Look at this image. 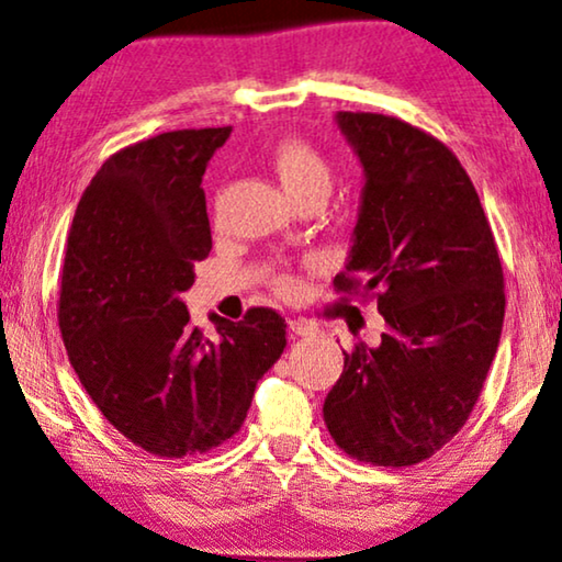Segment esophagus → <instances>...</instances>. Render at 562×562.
Instances as JSON below:
<instances>
[{
  "instance_id": "34e87169",
  "label": "esophagus",
  "mask_w": 562,
  "mask_h": 562,
  "mask_svg": "<svg viewBox=\"0 0 562 562\" xmlns=\"http://www.w3.org/2000/svg\"><path fill=\"white\" fill-rule=\"evenodd\" d=\"M316 324L313 321H305V318H295L290 321V331H293L295 336H311L313 331H316Z\"/></svg>"
}]
</instances>
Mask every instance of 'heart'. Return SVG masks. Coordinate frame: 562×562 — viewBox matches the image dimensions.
I'll use <instances>...</instances> for the list:
<instances>
[{
  "instance_id": "b5f03b06",
  "label": "heart",
  "mask_w": 562,
  "mask_h": 562,
  "mask_svg": "<svg viewBox=\"0 0 562 562\" xmlns=\"http://www.w3.org/2000/svg\"><path fill=\"white\" fill-rule=\"evenodd\" d=\"M274 171L290 194L301 192L305 187L331 182V169H328L324 156L301 138H290L280 144L274 151ZM280 285L288 288V280H280Z\"/></svg>"
}]
</instances>
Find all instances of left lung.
I'll return each instance as SVG.
<instances>
[{
	"mask_svg": "<svg viewBox=\"0 0 562 562\" xmlns=\"http://www.w3.org/2000/svg\"><path fill=\"white\" fill-rule=\"evenodd\" d=\"M362 164L347 272L334 285L378 290L387 331L357 341L324 401L334 442L383 468L416 465L465 426L501 328L504 269L468 171L429 133L378 112H336Z\"/></svg>",
	"mask_w": 562,
	"mask_h": 562,
	"instance_id": "1",
	"label": "left lung"
}]
</instances>
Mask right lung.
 I'll return each mask as SVG.
<instances>
[{"label": "right lung", "mask_w": 562, "mask_h": 562, "mask_svg": "<svg viewBox=\"0 0 562 562\" xmlns=\"http://www.w3.org/2000/svg\"><path fill=\"white\" fill-rule=\"evenodd\" d=\"M228 136L231 125L171 131L112 154L66 244L58 326L71 368L102 416L159 458L234 437L288 344L272 308L238 324L211 313V339L182 301L213 246L200 184Z\"/></svg>", "instance_id": "right-lung-1"}]
</instances>
